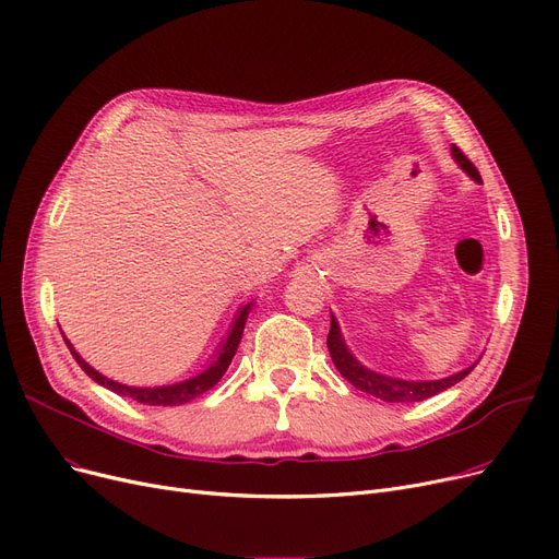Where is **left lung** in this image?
Returning <instances> with one entry per match:
<instances>
[{"label": "left lung", "mask_w": 559, "mask_h": 559, "mask_svg": "<svg viewBox=\"0 0 559 559\" xmlns=\"http://www.w3.org/2000/svg\"><path fill=\"white\" fill-rule=\"evenodd\" d=\"M452 157L475 182H481V176L475 168V164L464 153H461L456 145H452ZM326 347H329V354L333 358V366L337 368L340 374H343L354 388H358V391L368 393L372 397H379L383 402H423V400H429L433 395L448 391L450 385L459 383L464 377H468L473 372V368L479 362L477 360L475 366L461 370V372H456L448 379H439V381H404V379L383 377V374H377V372L368 370L366 366H360V362L352 356V352L345 345L343 335H340V326H337L333 314H331V331H329V337H326Z\"/></svg>", "instance_id": "8db88e82"}]
</instances>
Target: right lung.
<instances>
[{"instance_id":"obj_1","label":"right lung","mask_w":559,"mask_h":559,"mask_svg":"<svg viewBox=\"0 0 559 559\" xmlns=\"http://www.w3.org/2000/svg\"><path fill=\"white\" fill-rule=\"evenodd\" d=\"M251 306H253V301H251V304H247L245 308L239 310L237 320H235V324H233V329H230V335H228V340L224 343V347L219 349V354H216V358H214L212 366H210L205 372H201L199 377H191V379L180 381V383H174V385L134 388V385L116 383V381H111V379L103 377L100 372H95V370L88 366V362H86V360H84L75 349H72V345L68 343V340H66V337H63V340H66V345H68L70 354L75 356V360L80 362V368H82V370H84L93 381H98L100 385L109 388V391H114L116 395L132 397V400H136L139 404H148V406H180V404L191 402L193 397L203 395L205 391H210V388L226 374V370H228V366H230V360H233V356H235V352H237V345H239V340H241V333H245V324H247V318H249V310H251Z\"/></svg>"}]
</instances>
